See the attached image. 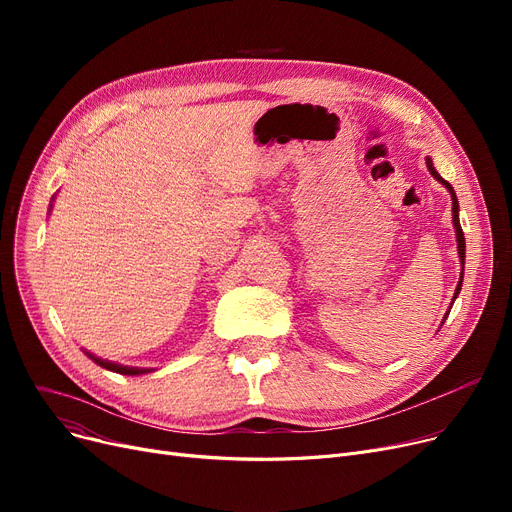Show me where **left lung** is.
Here are the masks:
<instances>
[{
	"mask_svg": "<svg viewBox=\"0 0 512 512\" xmlns=\"http://www.w3.org/2000/svg\"><path fill=\"white\" fill-rule=\"evenodd\" d=\"M427 170H429V174H432L438 182H442L446 188H448V193H450V197H452V224H454V230H456V242H459V257H461V263L465 265V234H463V228H461V222H459V201H456V193H454V188L450 186V182H446L438 172H436V168H434V164H432V157H427ZM461 286H463V274H461V280H459V286H456V290H454V299L459 297V292H461ZM448 315V313H446Z\"/></svg>",
	"mask_w": 512,
	"mask_h": 512,
	"instance_id": "left-lung-1",
	"label": "left lung"
}]
</instances>
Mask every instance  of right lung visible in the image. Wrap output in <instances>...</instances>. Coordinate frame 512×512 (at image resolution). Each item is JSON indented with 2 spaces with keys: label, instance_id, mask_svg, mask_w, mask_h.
Returning <instances> with one entry per match:
<instances>
[{
  "label": "right lung",
  "instance_id": "add662e5",
  "mask_svg": "<svg viewBox=\"0 0 512 512\" xmlns=\"http://www.w3.org/2000/svg\"><path fill=\"white\" fill-rule=\"evenodd\" d=\"M97 365H101L103 369H107V371H114V373H122V375H141V373H147V371H151V369H139V367H126V365H118V363H112V361H103V359H99V357H95V355H91V353H87Z\"/></svg>",
  "mask_w": 512,
  "mask_h": 512
}]
</instances>
